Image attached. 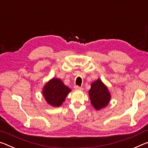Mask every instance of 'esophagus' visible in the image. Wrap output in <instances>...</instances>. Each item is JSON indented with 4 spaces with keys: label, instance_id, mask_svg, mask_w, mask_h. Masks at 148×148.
Segmentation results:
<instances>
[{
    "label": "esophagus",
    "instance_id": "34e87169",
    "mask_svg": "<svg viewBox=\"0 0 148 148\" xmlns=\"http://www.w3.org/2000/svg\"><path fill=\"white\" fill-rule=\"evenodd\" d=\"M74 89H75V90H83V88H82V87H79V86H75Z\"/></svg>",
    "mask_w": 148,
    "mask_h": 148
}]
</instances>
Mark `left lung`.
<instances>
[{
	"label": "left lung",
	"instance_id": "1",
	"mask_svg": "<svg viewBox=\"0 0 148 148\" xmlns=\"http://www.w3.org/2000/svg\"><path fill=\"white\" fill-rule=\"evenodd\" d=\"M89 95L91 105L98 111L106 107L111 99V94L107 87L100 79H97L91 84Z\"/></svg>",
	"mask_w": 148,
	"mask_h": 148
}]
</instances>
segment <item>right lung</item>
I'll return each instance as SVG.
<instances>
[{"label":"right lung","instance_id":"right-lung-1","mask_svg":"<svg viewBox=\"0 0 148 148\" xmlns=\"http://www.w3.org/2000/svg\"><path fill=\"white\" fill-rule=\"evenodd\" d=\"M71 90L58 78H52L43 88V95L46 101L51 106L59 107L64 101Z\"/></svg>","mask_w":148,"mask_h":148}]
</instances>
